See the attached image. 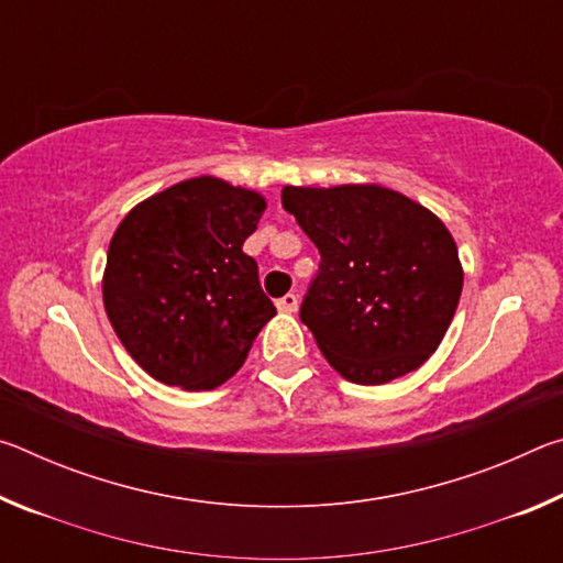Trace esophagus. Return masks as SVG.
<instances>
[{"label":"esophagus","instance_id":"obj_1","mask_svg":"<svg viewBox=\"0 0 563 563\" xmlns=\"http://www.w3.org/2000/svg\"><path fill=\"white\" fill-rule=\"evenodd\" d=\"M275 308H278L280 312H295V310H298V295H295V292L283 295L280 300H275Z\"/></svg>","mask_w":563,"mask_h":563}]
</instances>
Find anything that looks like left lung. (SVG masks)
<instances>
[{"label": "left lung", "mask_w": 563, "mask_h": 563, "mask_svg": "<svg viewBox=\"0 0 563 563\" xmlns=\"http://www.w3.org/2000/svg\"><path fill=\"white\" fill-rule=\"evenodd\" d=\"M320 268L300 320L338 373L385 385L440 347L462 295L454 238L424 206L383 186L283 188Z\"/></svg>", "instance_id": "obj_1"}]
</instances>
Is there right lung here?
<instances>
[{"label": "right lung", "instance_id": "obj_1", "mask_svg": "<svg viewBox=\"0 0 563 563\" xmlns=\"http://www.w3.org/2000/svg\"><path fill=\"white\" fill-rule=\"evenodd\" d=\"M263 211V196L201 176L151 196L117 228L103 308L121 345L158 383L223 385L275 316L258 263L243 253Z\"/></svg>", "mask_w": 563, "mask_h": 563}]
</instances>
